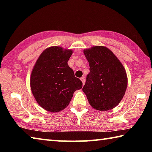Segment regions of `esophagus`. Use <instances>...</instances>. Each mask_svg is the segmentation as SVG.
<instances>
[{"label":"esophagus","instance_id":"1","mask_svg":"<svg viewBox=\"0 0 152 152\" xmlns=\"http://www.w3.org/2000/svg\"><path fill=\"white\" fill-rule=\"evenodd\" d=\"M80 80H81V81L82 82V84H84V83H85V79H84V78H81Z\"/></svg>","mask_w":152,"mask_h":152}]
</instances>
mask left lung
<instances>
[{
  "instance_id": "8db88e82",
  "label": "left lung",
  "mask_w": 152,
  "mask_h": 152,
  "mask_svg": "<svg viewBox=\"0 0 152 152\" xmlns=\"http://www.w3.org/2000/svg\"><path fill=\"white\" fill-rule=\"evenodd\" d=\"M90 72L82 91L92 107L109 110L121 101L127 86V77L122 64L111 51L104 46L84 50Z\"/></svg>"
}]
</instances>
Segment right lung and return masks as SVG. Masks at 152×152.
Instances as JSON below:
<instances>
[{
  "label": "right lung",
  "mask_w": 152,
  "mask_h": 152,
  "mask_svg": "<svg viewBox=\"0 0 152 152\" xmlns=\"http://www.w3.org/2000/svg\"><path fill=\"white\" fill-rule=\"evenodd\" d=\"M72 54L71 50L50 47L43 51L33 67L31 89L37 103L46 110L55 113L64 109L74 92L82 88V81L68 64Z\"/></svg>",
  "instance_id": "right-lung-1"
}]
</instances>
